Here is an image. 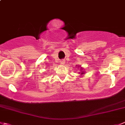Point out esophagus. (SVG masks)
<instances>
[{"mask_svg": "<svg viewBox=\"0 0 125 125\" xmlns=\"http://www.w3.org/2000/svg\"><path fill=\"white\" fill-rule=\"evenodd\" d=\"M65 60H60V63H62V64H64L65 63Z\"/></svg>", "mask_w": 125, "mask_h": 125, "instance_id": "esophagus-1", "label": "esophagus"}]
</instances>
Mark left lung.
<instances>
[{
	"label": "left lung",
	"mask_w": 125,
	"mask_h": 125,
	"mask_svg": "<svg viewBox=\"0 0 125 125\" xmlns=\"http://www.w3.org/2000/svg\"><path fill=\"white\" fill-rule=\"evenodd\" d=\"M81 74H82V73H81Z\"/></svg>",
	"instance_id": "1"
}]
</instances>
